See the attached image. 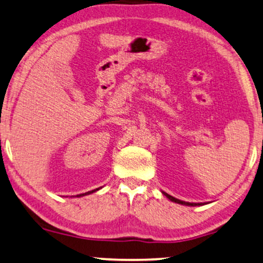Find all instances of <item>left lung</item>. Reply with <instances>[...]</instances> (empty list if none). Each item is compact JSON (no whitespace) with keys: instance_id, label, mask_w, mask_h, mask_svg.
I'll return each instance as SVG.
<instances>
[{"instance_id":"obj_1","label":"left lung","mask_w":263,"mask_h":263,"mask_svg":"<svg viewBox=\"0 0 263 263\" xmlns=\"http://www.w3.org/2000/svg\"><path fill=\"white\" fill-rule=\"evenodd\" d=\"M162 194H163L165 198H168L170 201L176 202V204H180V205H184V206H201V205H205V202H187V201H182V200H180V199H176V198L172 197V195H169L168 193H165V192H163V191H162Z\"/></svg>"}]
</instances>
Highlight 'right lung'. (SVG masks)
Instances as JSON below:
<instances>
[{"mask_svg": "<svg viewBox=\"0 0 263 263\" xmlns=\"http://www.w3.org/2000/svg\"><path fill=\"white\" fill-rule=\"evenodd\" d=\"M102 187H100V188H96V190H93V191H89V192H87V193H82V194H79V195H76L77 198H81V197H84V195H89V194H91V193H94V192H96V191H99V190H101Z\"/></svg>", "mask_w": 263, "mask_h": 263, "instance_id": "1", "label": "right lung"}]
</instances>
